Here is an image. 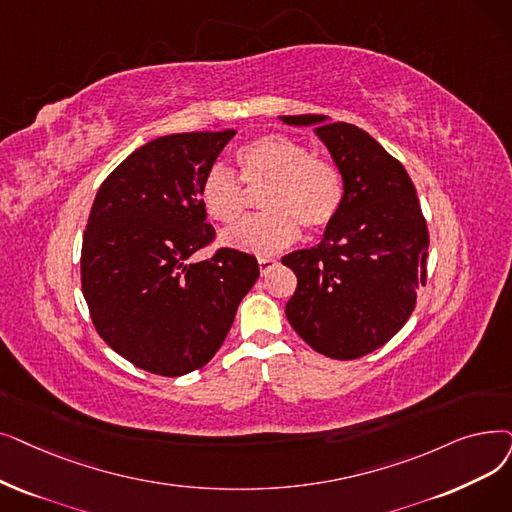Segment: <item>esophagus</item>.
Segmentation results:
<instances>
[{
    "instance_id": "esophagus-1",
    "label": "esophagus",
    "mask_w": 512,
    "mask_h": 512,
    "mask_svg": "<svg viewBox=\"0 0 512 512\" xmlns=\"http://www.w3.org/2000/svg\"><path fill=\"white\" fill-rule=\"evenodd\" d=\"M257 263H259L261 276H265V274H268V272L274 268V265H276V259H274V257H259Z\"/></svg>"
}]
</instances>
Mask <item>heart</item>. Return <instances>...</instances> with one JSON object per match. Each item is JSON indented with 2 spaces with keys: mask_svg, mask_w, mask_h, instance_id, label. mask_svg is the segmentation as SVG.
I'll return each instance as SVG.
<instances>
[{
  "mask_svg": "<svg viewBox=\"0 0 512 512\" xmlns=\"http://www.w3.org/2000/svg\"><path fill=\"white\" fill-rule=\"evenodd\" d=\"M240 177L213 165L201 184L207 215L219 224H234L247 207V192L263 190L259 217H249L221 234L230 249L259 257L274 255L299 236V224L318 232L337 217L343 182L337 167L314 157L305 144L286 136H263L238 150Z\"/></svg>",
  "mask_w": 512,
  "mask_h": 512,
  "instance_id": "1",
  "label": "heart"
}]
</instances>
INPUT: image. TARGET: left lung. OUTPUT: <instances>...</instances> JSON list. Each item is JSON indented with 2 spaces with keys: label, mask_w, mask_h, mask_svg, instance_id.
Listing matches in <instances>:
<instances>
[{
  "label": "left lung",
  "mask_w": 512,
  "mask_h": 512,
  "mask_svg": "<svg viewBox=\"0 0 512 512\" xmlns=\"http://www.w3.org/2000/svg\"><path fill=\"white\" fill-rule=\"evenodd\" d=\"M314 125L343 177L337 217L311 249L282 257L297 276L286 318L322 355L355 360L383 347L427 282L429 232L404 165L360 127L324 115L280 117Z\"/></svg>",
  "instance_id": "obj_1"
}]
</instances>
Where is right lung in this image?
<instances>
[{
    "label": "right lung",
    "instance_id": "right-lung-1",
    "mask_svg": "<svg viewBox=\"0 0 512 512\" xmlns=\"http://www.w3.org/2000/svg\"><path fill=\"white\" fill-rule=\"evenodd\" d=\"M234 129L152 140L102 182L81 249V288L98 335L133 366L161 376L203 368L226 341L257 259L219 249L201 201L205 173Z\"/></svg>",
    "mask_w": 512,
    "mask_h": 512
}]
</instances>
